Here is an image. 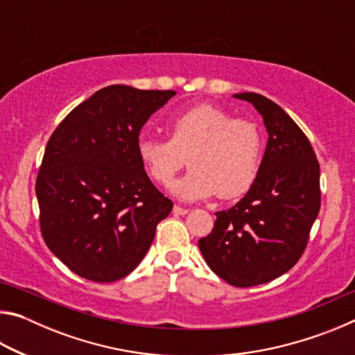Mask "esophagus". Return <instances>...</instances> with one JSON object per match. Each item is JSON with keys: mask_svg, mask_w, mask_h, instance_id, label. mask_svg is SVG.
Returning a JSON list of instances; mask_svg holds the SVG:
<instances>
[{"mask_svg": "<svg viewBox=\"0 0 355 355\" xmlns=\"http://www.w3.org/2000/svg\"><path fill=\"white\" fill-rule=\"evenodd\" d=\"M173 214H177V216H184V214H188V211L189 209L188 208H183V207H178V205H175L173 207Z\"/></svg>", "mask_w": 355, "mask_h": 355, "instance_id": "esophagus-1", "label": "esophagus"}]
</instances>
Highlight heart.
I'll return each mask as SVG.
<instances>
[{"label":"heart","mask_w":355,"mask_h":355,"mask_svg":"<svg viewBox=\"0 0 355 355\" xmlns=\"http://www.w3.org/2000/svg\"><path fill=\"white\" fill-rule=\"evenodd\" d=\"M169 141L142 136L137 155L156 183L169 186L178 172H191L172 186L183 200H232L248 194L261 167L263 136L250 120L233 119L211 105H197L167 120Z\"/></svg>","instance_id":"1"}]
</instances>
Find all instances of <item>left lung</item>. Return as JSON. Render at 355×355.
<instances>
[{
	"instance_id": "left-lung-1",
	"label": "left lung",
	"mask_w": 355,
	"mask_h": 355,
	"mask_svg": "<svg viewBox=\"0 0 355 355\" xmlns=\"http://www.w3.org/2000/svg\"><path fill=\"white\" fill-rule=\"evenodd\" d=\"M261 114L268 144L257 182L235 207L216 213L199 239L209 269L239 288L268 284L294 266L320 213V163L297 123L255 92L235 94Z\"/></svg>"
}]
</instances>
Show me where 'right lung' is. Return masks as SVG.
Returning a JSON list of instances; mask_svg holds the SVG:
<instances>
[{
  "label": "right lung",
  "mask_w": 355,
  "mask_h": 355,
  "mask_svg": "<svg viewBox=\"0 0 355 355\" xmlns=\"http://www.w3.org/2000/svg\"><path fill=\"white\" fill-rule=\"evenodd\" d=\"M175 91L114 84L78 105L48 139L35 182L40 230L53 254L83 279L128 275L172 211L137 155L139 133Z\"/></svg>",
  "instance_id": "1"
}]
</instances>
